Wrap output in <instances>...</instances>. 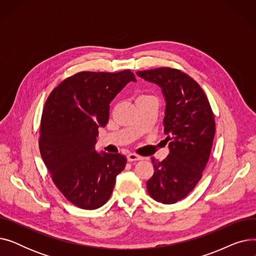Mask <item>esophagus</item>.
<instances>
[{
	"label": "esophagus",
	"instance_id": "obj_1",
	"mask_svg": "<svg viewBox=\"0 0 256 256\" xmlns=\"http://www.w3.org/2000/svg\"><path fill=\"white\" fill-rule=\"evenodd\" d=\"M126 158L128 162H134V160H143V156H139V154H128L126 156Z\"/></svg>",
	"mask_w": 256,
	"mask_h": 256
}]
</instances>
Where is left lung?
Segmentation results:
<instances>
[{
	"instance_id": "8db88e82",
	"label": "left lung",
	"mask_w": 256,
	"mask_h": 256,
	"mask_svg": "<svg viewBox=\"0 0 256 256\" xmlns=\"http://www.w3.org/2000/svg\"><path fill=\"white\" fill-rule=\"evenodd\" d=\"M137 74L162 88L166 100L164 132L170 152L162 162L152 158L154 172L146 186L154 200L172 204L202 176L216 132L214 113L204 90L186 74L160 67Z\"/></svg>"
}]
</instances>
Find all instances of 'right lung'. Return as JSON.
<instances>
[{"instance_id": "right-lung-1", "label": "right lung", "mask_w": 256, "mask_h": 256, "mask_svg": "<svg viewBox=\"0 0 256 256\" xmlns=\"http://www.w3.org/2000/svg\"><path fill=\"white\" fill-rule=\"evenodd\" d=\"M130 80L119 72H80L48 96L40 122L39 150L54 184L74 206L96 210L109 200L126 164L120 154L96 150L98 128L109 121L110 102Z\"/></svg>"}]
</instances>
